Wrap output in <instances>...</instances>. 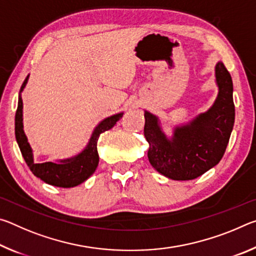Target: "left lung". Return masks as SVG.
<instances>
[{
  "label": "left lung",
  "instance_id": "8db88e82",
  "mask_svg": "<svg viewBox=\"0 0 256 256\" xmlns=\"http://www.w3.org/2000/svg\"><path fill=\"white\" fill-rule=\"evenodd\" d=\"M216 84L214 105L188 124L175 126L172 138L164 133L157 116L144 112L148 158L162 175L174 180H194L222 160L235 122L232 80L222 62L216 66Z\"/></svg>",
  "mask_w": 256,
  "mask_h": 256
}]
</instances>
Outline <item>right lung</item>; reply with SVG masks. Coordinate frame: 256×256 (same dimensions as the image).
Wrapping results in <instances>:
<instances>
[{"label":"right lung","mask_w":256,"mask_h":256,"mask_svg":"<svg viewBox=\"0 0 256 256\" xmlns=\"http://www.w3.org/2000/svg\"><path fill=\"white\" fill-rule=\"evenodd\" d=\"M29 79L27 76L26 80L21 86L19 92V100L18 108L16 112V138L18 142L21 154L24 159L26 164H28L30 170L32 174L44 180L45 183L58 186V188H74V186L84 183L92 176L99 162V156L97 151V142L98 138L102 132L108 131L116 124L118 120L122 118L124 112H118V114L112 115L110 118L102 120L90 136V140L86 148L81 151L80 154L72 158L58 160V162H47L42 164H36L34 162V154L32 149L30 146L28 138L26 136L24 131V123H22V98H21V92L24 89Z\"/></svg>","instance_id":"add662e5"}]
</instances>
